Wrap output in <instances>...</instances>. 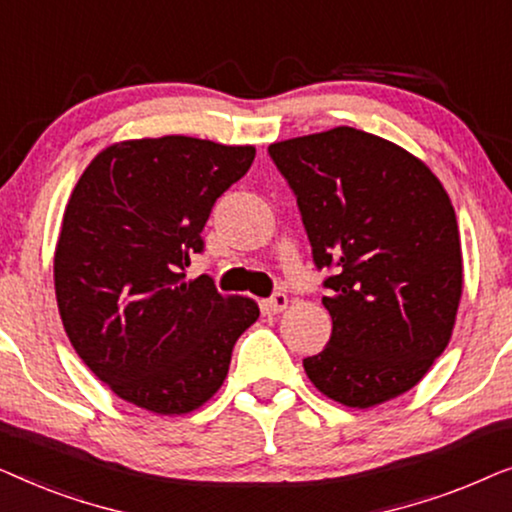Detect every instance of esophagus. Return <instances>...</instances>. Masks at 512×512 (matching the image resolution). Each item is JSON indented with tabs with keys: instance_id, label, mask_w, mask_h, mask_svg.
Here are the masks:
<instances>
[{
	"instance_id": "esophagus-1",
	"label": "esophagus",
	"mask_w": 512,
	"mask_h": 512,
	"mask_svg": "<svg viewBox=\"0 0 512 512\" xmlns=\"http://www.w3.org/2000/svg\"><path fill=\"white\" fill-rule=\"evenodd\" d=\"M263 307H265V310H268V312H272V314L284 312L286 307H289V296H286V293H275V296L265 300Z\"/></svg>"
}]
</instances>
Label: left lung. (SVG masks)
Wrapping results in <instances>:
<instances>
[{
	"label": "left lung",
	"instance_id": "1",
	"mask_svg": "<svg viewBox=\"0 0 512 512\" xmlns=\"http://www.w3.org/2000/svg\"><path fill=\"white\" fill-rule=\"evenodd\" d=\"M298 198L317 268H333V333L303 361L310 382L347 408L405 394L445 352L464 289L452 200L403 146L347 128L270 144Z\"/></svg>",
	"mask_w": 512,
	"mask_h": 512
}]
</instances>
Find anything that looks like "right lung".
<instances>
[{
    "label": "right lung",
    "instance_id": "obj_1",
    "mask_svg": "<svg viewBox=\"0 0 512 512\" xmlns=\"http://www.w3.org/2000/svg\"><path fill=\"white\" fill-rule=\"evenodd\" d=\"M256 149L165 135L109 144L69 195L53 256L55 298L76 354L118 398L186 415L221 389L258 303L186 279L219 195Z\"/></svg>",
    "mask_w": 512,
    "mask_h": 512
}]
</instances>
